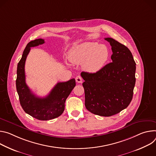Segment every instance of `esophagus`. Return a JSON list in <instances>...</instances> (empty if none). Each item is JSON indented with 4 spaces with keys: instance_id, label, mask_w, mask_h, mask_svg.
<instances>
[{
    "instance_id": "obj_1",
    "label": "esophagus",
    "mask_w": 156,
    "mask_h": 156,
    "mask_svg": "<svg viewBox=\"0 0 156 156\" xmlns=\"http://www.w3.org/2000/svg\"><path fill=\"white\" fill-rule=\"evenodd\" d=\"M76 81L77 82H78V83H81L82 82V77L80 76H77L76 77Z\"/></svg>"
}]
</instances>
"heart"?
Returning <instances> with one entry per match:
<instances>
[{"label":"heart","instance_id":"obj_1","mask_svg":"<svg viewBox=\"0 0 156 156\" xmlns=\"http://www.w3.org/2000/svg\"><path fill=\"white\" fill-rule=\"evenodd\" d=\"M69 60L74 64H80L86 72L95 73L104 66L109 58V51L103 44L85 42L75 46L69 54Z\"/></svg>","mask_w":156,"mask_h":156}]
</instances>
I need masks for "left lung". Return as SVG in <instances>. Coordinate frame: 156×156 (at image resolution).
Wrapping results in <instances>:
<instances>
[{"label":"left lung","instance_id":"1","mask_svg":"<svg viewBox=\"0 0 156 156\" xmlns=\"http://www.w3.org/2000/svg\"><path fill=\"white\" fill-rule=\"evenodd\" d=\"M112 62L95 73L82 72L85 80V105L90 112L102 116L119 113L129 105L135 85L136 62L129 49L112 38Z\"/></svg>","mask_w":156,"mask_h":156}]
</instances>
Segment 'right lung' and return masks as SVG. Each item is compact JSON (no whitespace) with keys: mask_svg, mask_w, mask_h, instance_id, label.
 <instances>
[{"mask_svg":"<svg viewBox=\"0 0 156 156\" xmlns=\"http://www.w3.org/2000/svg\"><path fill=\"white\" fill-rule=\"evenodd\" d=\"M43 43L44 40L40 38L27 44L17 65L16 88L23 110L34 118L44 121L57 118L63 113L66 100L76 86V80L72 79L67 82L57 83L48 95L44 98L33 94L25 82V64L30 48Z\"/></svg>","mask_w":156,"mask_h":156,"instance_id":"obj_1","label":"right lung"}]
</instances>
